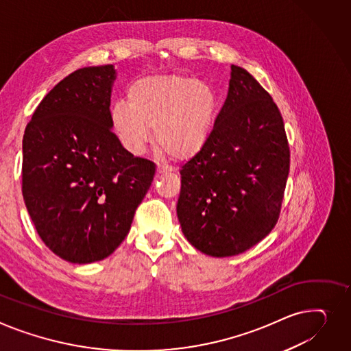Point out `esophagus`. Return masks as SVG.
<instances>
[{
	"label": "esophagus",
	"instance_id": "obj_1",
	"mask_svg": "<svg viewBox=\"0 0 351 351\" xmlns=\"http://www.w3.org/2000/svg\"><path fill=\"white\" fill-rule=\"evenodd\" d=\"M172 172V168H169V167H163V165H158V168H156V173L158 175H168V173H171Z\"/></svg>",
	"mask_w": 351,
	"mask_h": 351
}]
</instances>
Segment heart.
<instances>
[{"mask_svg":"<svg viewBox=\"0 0 351 351\" xmlns=\"http://www.w3.org/2000/svg\"><path fill=\"white\" fill-rule=\"evenodd\" d=\"M127 104L117 103L108 111L121 145L141 155L155 130V145L175 160H188L204 148L217 114L215 90L186 75L138 79L127 90Z\"/></svg>","mask_w":351,"mask_h":351,"instance_id":"heart-1","label":"heart"}]
</instances>
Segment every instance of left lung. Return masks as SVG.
Instances as JSON below:
<instances>
[{
    "label": "left lung",
    "instance_id": "8db88e82",
    "mask_svg": "<svg viewBox=\"0 0 351 351\" xmlns=\"http://www.w3.org/2000/svg\"><path fill=\"white\" fill-rule=\"evenodd\" d=\"M288 173L281 112L252 75L231 64L212 135L180 171L176 213L184 237L210 256L254 247L278 221Z\"/></svg>",
    "mask_w": 351,
    "mask_h": 351
}]
</instances>
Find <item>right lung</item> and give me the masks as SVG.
Returning a JSON list of instances; mask_svg holds the SVG:
<instances>
[{"instance_id": "add662e5", "label": "right lung", "mask_w": 351, "mask_h": 351, "mask_svg": "<svg viewBox=\"0 0 351 351\" xmlns=\"http://www.w3.org/2000/svg\"><path fill=\"white\" fill-rule=\"evenodd\" d=\"M112 64L59 82L22 139V195L39 237L72 264L107 258L127 237L155 163L135 158L111 131Z\"/></svg>"}]
</instances>
